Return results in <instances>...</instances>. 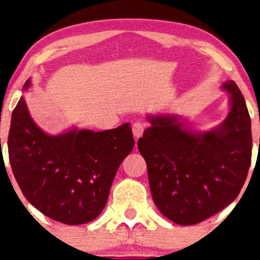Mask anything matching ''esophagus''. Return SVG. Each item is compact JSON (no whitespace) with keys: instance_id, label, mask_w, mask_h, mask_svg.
<instances>
[{"instance_id":"1","label":"esophagus","mask_w":260,"mask_h":260,"mask_svg":"<svg viewBox=\"0 0 260 260\" xmlns=\"http://www.w3.org/2000/svg\"><path fill=\"white\" fill-rule=\"evenodd\" d=\"M146 124L141 120H137V122L133 123L132 125V131H133V135H135L136 138H140L141 136L143 135V131H145Z\"/></svg>"}]
</instances>
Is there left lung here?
Instances as JSON below:
<instances>
[{
    "instance_id": "obj_1",
    "label": "left lung",
    "mask_w": 260,
    "mask_h": 260,
    "mask_svg": "<svg viewBox=\"0 0 260 260\" xmlns=\"http://www.w3.org/2000/svg\"><path fill=\"white\" fill-rule=\"evenodd\" d=\"M230 111L217 127L192 131L175 114L147 115L138 140L157 209L179 225L204 221L239 195L251 162V123L233 80L221 85Z\"/></svg>"
}]
</instances>
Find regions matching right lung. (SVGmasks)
Listing matches in <instances>:
<instances>
[{
  "label": "right lung",
  "instance_id": "add662e5",
  "mask_svg": "<svg viewBox=\"0 0 260 260\" xmlns=\"http://www.w3.org/2000/svg\"><path fill=\"white\" fill-rule=\"evenodd\" d=\"M30 86L28 79L23 90ZM7 146L14 176L28 203L55 221L79 225L103 211L118 167L135 140L129 123L102 132L73 127L51 136L34 122L21 96Z\"/></svg>",
  "mask_w": 260,
  "mask_h": 260
}]
</instances>
